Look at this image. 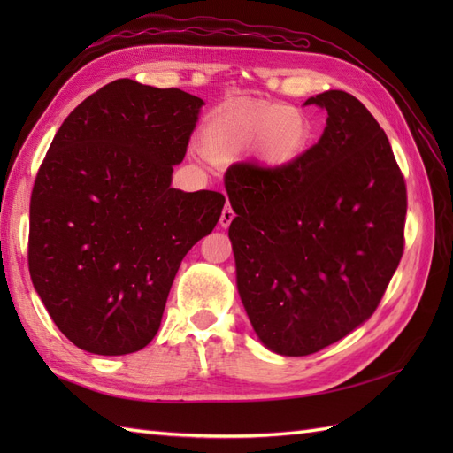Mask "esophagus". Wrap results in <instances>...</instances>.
Segmentation results:
<instances>
[{
    "mask_svg": "<svg viewBox=\"0 0 453 453\" xmlns=\"http://www.w3.org/2000/svg\"><path fill=\"white\" fill-rule=\"evenodd\" d=\"M232 221H234V210L230 208V203H226L223 211H221V219H219V225H221L223 228H226Z\"/></svg>",
    "mask_w": 453,
    "mask_h": 453,
    "instance_id": "34e87169",
    "label": "esophagus"
}]
</instances>
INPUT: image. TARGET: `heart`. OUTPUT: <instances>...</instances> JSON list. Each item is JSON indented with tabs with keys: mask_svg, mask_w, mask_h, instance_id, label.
<instances>
[{
	"mask_svg": "<svg viewBox=\"0 0 453 453\" xmlns=\"http://www.w3.org/2000/svg\"><path fill=\"white\" fill-rule=\"evenodd\" d=\"M311 128L308 119L289 105H255L225 113L205 128L202 149L223 162L238 150L258 143V157L268 166H283L304 153Z\"/></svg>",
	"mask_w": 453,
	"mask_h": 453,
	"instance_id": "b5f03b06",
	"label": "heart"
}]
</instances>
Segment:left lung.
<instances>
[{
	"instance_id": "obj_1",
	"label": "left lung",
	"mask_w": 453,
	"mask_h": 453,
	"mask_svg": "<svg viewBox=\"0 0 453 453\" xmlns=\"http://www.w3.org/2000/svg\"><path fill=\"white\" fill-rule=\"evenodd\" d=\"M319 142L283 166L236 162L225 187L238 293L257 336L303 357L334 344L378 308L404 251L406 183L386 132L344 90Z\"/></svg>"
}]
</instances>
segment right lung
Here are the masks:
<instances>
[{
    "instance_id": "1",
    "label": "right lung",
    "mask_w": 453,
    "mask_h": 453,
    "mask_svg": "<svg viewBox=\"0 0 453 453\" xmlns=\"http://www.w3.org/2000/svg\"><path fill=\"white\" fill-rule=\"evenodd\" d=\"M203 100L117 79L62 122L30 200L28 266L60 333L98 355L155 338L183 257L225 196L172 188Z\"/></svg>"
}]
</instances>
